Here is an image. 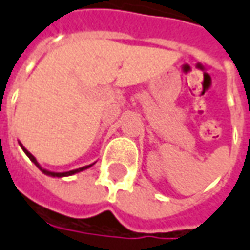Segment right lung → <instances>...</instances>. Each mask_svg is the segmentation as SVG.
Segmentation results:
<instances>
[{
  "label": "right lung",
  "mask_w": 250,
  "mask_h": 250,
  "mask_svg": "<svg viewBox=\"0 0 250 250\" xmlns=\"http://www.w3.org/2000/svg\"><path fill=\"white\" fill-rule=\"evenodd\" d=\"M19 145H20V147H21V150L24 151V154H26L28 158H30V161H31V162H34L35 167L40 169V170H41L42 173H45L46 176H51V177H66V176H71V175H74V173H78V172H82V170H85V169L90 168V167L93 165V164H90V165H86V167H82V168L74 169V170H68V172H52V170H48V169H43L42 167H41V165L38 164V161L35 160L34 155H33V154H31L30 151H27V150H26V148L23 147V145H21L20 142H19Z\"/></svg>",
  "instance_id": "right-lung-1"
}]
</instances>
